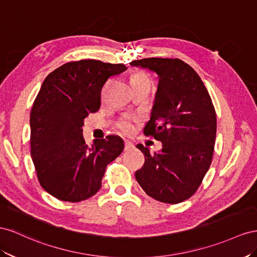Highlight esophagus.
I'll list each match as a JSON object with an SVG mask.
<instances>
[{
    "mask_svg": "<svg viewBox=\"0 0 257 257\" xmlns=\"http://www.w3.org/2000/svg\"><path fill=\"white\" fill-rule=\"evenodd\" d=\"M131 149H134V144L129 141H124V151L128 152Z\"/></svg>",
    "mask_w": 257,
    "mask_h": 257,
    "instance_id": "1",
    "label": "esophagus"
}]
</instances>
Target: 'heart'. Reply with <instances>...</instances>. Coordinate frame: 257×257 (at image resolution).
Wrapping results in <instances>:
<instances>
[{"instance_id": "heart-1", "label": "heart", "mask_w": 257, "mask_h": 257, "mask_svg": "<svg viewBox=\"0 0 257 257\" xmlns=\"http://www.w3.org/2000/svg\"><path fill=\"white\" fill-rule=\"evenodd\" d=\"M130 83H131V86H133V87L141 86V85H145V84L151 85L149 77L146 76L144 73H140V72L135 73V74L131 76ZM117 127H118V129L121 131L122 134L129 135L135 130V120L133 118L121 119L118 122V124H117Z\"/></svg>"}]
</instances>
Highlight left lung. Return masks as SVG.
Returning <instances> with one entry per match:
<instances>
[{"mask_svg": "<svg viewBox=\"0 0 257 257\" xmlns=\"http://www.w3.org/2000/svg\"><path fill=\"white\" fill-rule=\"evenodd\" d=\"M130 65L155 72L157 91L144 134L163 143L158 153L138 144L145 163L136 172L144 192L165 203L192 197L213 156L216 115L206 86L195 70L180 59L145 58Z\"/></svg>", "mask_w": 257, "mask_h": 257, "instance_id": "1", "label": "left lung"}]
</instances>
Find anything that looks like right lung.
Wrapping results in <instances>:
<instances>
[{
  "mask_svg": "<svg viewBox=\"0 0 257 257\" xmlns=\"http://www.w3.org/2000/svg\"><path fill=\"white\" fill-rule=\"evenodd\" d=\"M124 64L88 59L68 62L44 79L30 114L31 157L41 186L57 199L78 202L97 194L106 166L123 151L119 137H83L84 119L101 105L108 77Z\"/></svg>",
  "mask_w": 257,
  "mask_h": 257,
  "instance_id": "obj_1",
  "label": "right lung"
}]
</instances>
